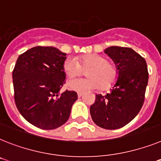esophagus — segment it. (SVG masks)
Wrapping results in <instances>:
<instances>
[{"mask_svg": "<svg viewBox=\"0 0 161 161\" xmlns=\"http://www.w3.org/2000/svg\"><path fill=\"white\" fill-rule=\"evenodd\" d=\"M77 95H78V97H80L82 95H83V93H82V92H78V93H77Z\"/></svg>", "mask_w": 161, "mask_h": 161, "instance_id": "34e87169", "label": "esophagus"}]
</instances>
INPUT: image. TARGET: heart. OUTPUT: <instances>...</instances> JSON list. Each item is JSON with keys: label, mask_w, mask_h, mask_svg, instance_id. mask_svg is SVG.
<instances>
[{"label": "heart", "mask_w": 161, "mask_h": 161, "mask_svg": "<svg viewBox=\"0 0 161 161\" xmlns=\"http://www.w3.org/2000/svg\"><path fill=\"white\" fill-rule=\"evenodd\" d=\"M77 61L74 58H68L64 63V71L69 79L79 76L83 73V69L87 70V78H80L70 80L67 87L77 92L96 90H108L116 83L118 76L117 68L113 64L109 63L106 57L99 54H86L78 58Z\"/></svg>", "instance_id": "b5f03b06"}]
</instances>
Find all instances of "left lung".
<instances>
[{
  "instance_id": "obj_1",
  "label": "left lung",
  "mask_w": 161,
  "mask_h": 161,
  "mask_svg": "<svg viewBox=\"0 0 161 161\" xmlns=\"http://www.w3.org/2000/svg\"><path fill=\"white\" fill-rule=\"evenodd\" d=\"M104 52L116 64L117 80L111 93L96 94L90 115L97 126L116 130L130 123L142 108L148 82L147 66L131 48L111 46Z\"/></svg>"
}]
</instances>
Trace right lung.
<instances>
[{
  "label": "right lung",
  "mask_w": 161,
  "mask_h": 161,
  "mask_svg": "<svg viewBox=\"0 0 161 161\" xmlns=\"http://www.w3.org/2000/svg\"><path fill=\"white\" fill-rule=\"evenodd\" d=\"M67 53L51 46H36L18 58L13 71L14 101L26 120L42 130L67 121L77 100L75 91H59L65 83Z\"/></svg>",
  "instance_id": "1"
}]
</instances>
